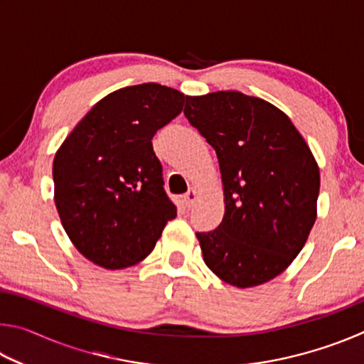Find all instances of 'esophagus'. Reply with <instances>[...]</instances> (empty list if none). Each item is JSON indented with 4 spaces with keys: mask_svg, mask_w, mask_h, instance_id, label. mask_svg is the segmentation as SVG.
I'll use <instances>...</instances> for the list:
<instances>
[{
    "mask_svg": "<svg viewBox=\"0 0 364 364\" xmlns=\"http://www.w3.org/2000/svg\"><path fill=\"white\" fill-rule=\"evenodd\" d=\"M197 196H199V194H197V191H196L194 188H191V189L188 191V193L183 196V205L186 207V208L193 207L194 202L197 200Z\"/></svg>",
    "mask_w": 364,
    "mask_h": 364,
    "instance_id": "34e87169",
    "label": "esophagus"
}]
</instances>
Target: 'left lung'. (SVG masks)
Instances as JSON below:
<instances>
[{
    "instance_id": "1",
    "label": "left lung",
    "mask_w": 364,
    "mask_h": 364,
    "mask_svg": "<svg viewBox=\"0 0 364 364\" xmlns=\"http://www.w3.org/2000/svg\"><path fill=\"white\" fill-rule=\"evenodd\" d=\"M184 115L217 152L225 217L196 232L208 268L239 289L281 274L316 220L319 168L291 119L239 91L186 96Z\"/></svg>"
}]
</instances>
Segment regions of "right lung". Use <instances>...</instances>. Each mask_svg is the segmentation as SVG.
Returning <instances> with one entry per match:
<instances>
[{
  "mask_svg": "<svg viewBox=\"0 0 364 364\" xmlns=\"http://www.w3.org/2000/svg\"><path fill=\"white\" fill-rule=\"evenodd\" d=\"M184 100L157 83L117 90L95 104L56 152L60 223L97 267L122 269L144 260L176 217L152 138L181 112Z\"/></svg>",
  "mask_w": 364,
  "mask_h": 364,
  "instance_id": "1",
  "label": "right lung"
}]
</instances>
